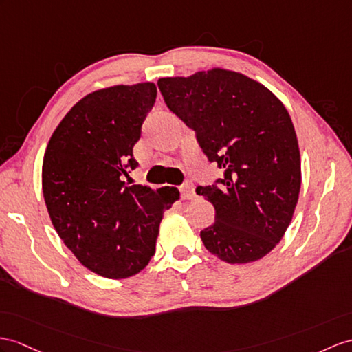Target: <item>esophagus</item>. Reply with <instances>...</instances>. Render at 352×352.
Wrapping results in <instances>:
<instances>
[{
  "label": "esophagus",
  "instance_id": "obj_1",
  "mask_svg": "<svg viewBox=\"0 0 352 352\" xmlns=\"http://www.w3.org/2000/svg\"><path fill=\"white\" fill-rule=\"evenodd\" d=\"M181 194L184 200H192L195 199V190L192 184H184L181 186Z\"/></svg>",
  "mask_w": 352,
  "mask_h": 352
}]
</instances>
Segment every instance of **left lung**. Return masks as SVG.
<instances>
[{
  "label": "left lung",
  "instance_id": "left-lung-1",
  "mask_svg": "<svg viewBox=\"0 0 352 352\" xmlns=\"http://www.w3.org/2000/svg\"><path fill=\"white\" fill-rule=\"evenodd\" d=\"M158 87L209 161L224 168L219 185L197 188L215 208V222L200 231L206 250L230 264L263 258L284 237L302 185L285 106L260 82L219 67L161 77Z\"/></svg>",
  "mask_w": 352,
  "mask_h": 352
}]
</instances>
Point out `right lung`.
Returning <instances> with one entry per match:
<instances>
[{
    "mask_svg": "<svg viewBox=\"0 0 352 352\" xmlns=\"http://www.w3.org/2000/svg\"><path fill=\"white\" fill-rule=\"evenodd\" d=\"M155 98L152 82L88 94L59 122L43 158L50 221L80 264L102 278H130L146 267L164 210L179 200L175 186L125 182L139 166L133 148Z\"/></svg>",
    "mask_w": 352,
    "mask_h": 352,
    "instance_id": "obj_1",
    "label": "right lung"
}]
</instances>
